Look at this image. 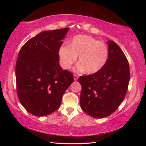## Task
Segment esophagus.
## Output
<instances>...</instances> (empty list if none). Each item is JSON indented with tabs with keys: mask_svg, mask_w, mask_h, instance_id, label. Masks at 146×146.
Masks as SVG:
<instances>
[{
	"mask_svg": "<svg viewBox=\"0 0 146 146\" xmlns=\"http://www.w3.org/2000/svg\"><path fill=\"white\" fill-rule=\"evenodd\" d=\"M73 78H74V80H75V81H76V80H78V76H77V75H73Z\"/></svg>",
	"mask_w": 146,
	"mask_h": 146,
	"instance_id": "34e87169",
	"label": "esophagus"
}]
</instances>
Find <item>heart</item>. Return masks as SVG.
<instances>
[{
    "instance_id": "1",
    "label": "heart",
    "mask_w": 146,
    "mask_h": 146,
    "mask_svg": "<svg viewBox=\"0 0 146 146\" xmlns=\"http://www.w3.org/2000/svg\"><path fill=\"white\" fill-rule=\"evenodd\" d=\"M60 63L64 69H69L78 57L76 72L84 71L94 74L106 63L108 49L104 42L98 41L90 36L80 35L74 37L68 46H63L59 51Z\"/></svg>"
}]
</instances>
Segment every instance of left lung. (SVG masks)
Here are the masks:
<instances>
[{
	"mask_svg": "<svg viewBox=\"0 0 146 146\" xmlns=\"http://www.w3.org/2000/svg\"><path fill=\"white\" fill-rule=\"evenodd\" d=\"M108 56L104 67L94 74L81 76L80 105L94 118L109 116L122 104L128 89L130 69L127 59L112 40L107 41Z\"/></svg>",
	"mask_w": 146,
	"mask_h": 146,
	"instance_id": "1",
	"label": "left lung"
}]
</instances>
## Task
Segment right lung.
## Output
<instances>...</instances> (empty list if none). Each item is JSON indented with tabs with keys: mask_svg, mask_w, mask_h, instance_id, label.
Wrapping results in <instances>:
<instances>
[{
	"mask_svg": "<svg viewBox=\"0 0 146 146\" xmlns=\"http://www.w3.org/2000/svg\"><path fill=\"white\" fill-rule=\"evenodd\" d=\"M69 28L46 31L24 44L15 65L17 93L22 105L34 115H48L60 107L73 75L59 64V50Z\"/></svg>",
	"mask_w": 146,
	"mask_h": 146,
	"instance_id": "obj_1",
	"label": "right lung"
}]
</instances>
